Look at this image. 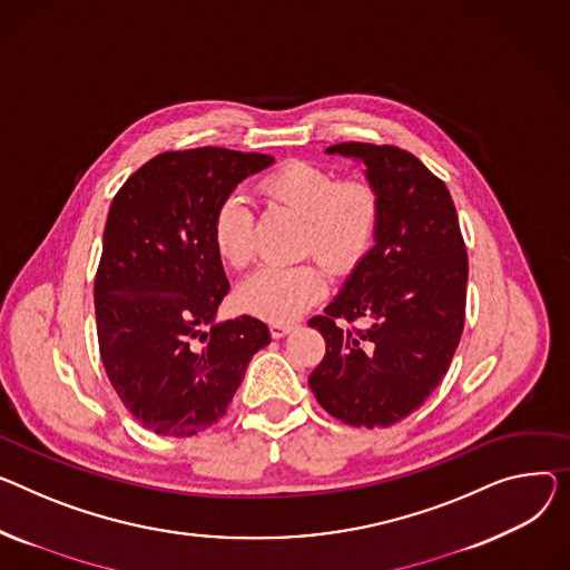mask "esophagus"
<instances>
[{"label": "esophagus", "mask_w": 570, "mask_h": 570, "mask_svg": "<svg viewBox=\"0 0 570 570\" xmlns=\"http://www.w3.org/2000/svg\"><path fill=\"white\" fill-rule=\"evenodd\" d=\"M291 330H293V325H288V323H273V325H271L273 338H282V336H286Z\"/></svg>", "instance_id": "34e87169"}]
</instances>
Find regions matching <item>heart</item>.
<instances>
[{
  "label": "heart",
  "mask_w": 570,
  "mask_h": 570,
  "mask_svg": "<svg viewBox=\"0 0 570 570\" xmlns=\"http://www.w3.org/2000/svg\"><path fill=\"white\" fill-rule=\"evenodd\" d=\"M273 202L305 217L299 252L316 254L332 273H348L368 254L381 226V197L364 178L341 180L336 171L307 160H291L261 180ZM219 261L243 271L254 258V213L232 195L219 202L210 224ZM327 282L318 263L288 268L268 265L238 288V305L271 323H288L312 309Z\"/></svg>",
  "instance_id": "b5f03b06"
}]
</instances>
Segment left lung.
<instances>
[{
	"instance_id": "1",
	"label": "left lung",
	"mask_w": 570,
	"mask_h": 570,
	"mask_svg": "<svg viewBox=\"0 0 570 570\" xmlns=\"http://www.w3.org/2000/svg\"><path fill=\"white\" fill-rule=\"evenodd\" d=\"M327 154L366 165L381 197V226L325 314L309 321L325 338L309 387L344 424L385 429L431 396L459 348L465 240L446 185L407 150L344 141ZM357 317L366 328L352 325Z\"/></svg>"
}]
</instances>
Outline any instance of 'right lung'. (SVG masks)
Masks as SVG:
<instances>
[{
	"label": "right lung",
	"instance_id": "obj_1",
	"mask_svg": "<svg viewBox=\"0 0 570 570\" xmlns=\"http://www.w3.org/2000/svg\"><path fill=\"white\" fill-rule=\"evenodd\" d=\"M273 156L204 146L141 165L111 199L94 302L100 360L135 420L193 438L226 414L249 360L271 344L252 316L215 323L229 293L215 208Z\"/></svg>",
	"mask_w": 570,
	"mask_h": 570
}]
</instances>
